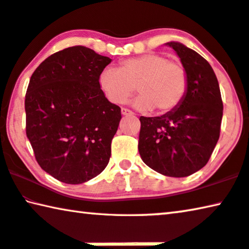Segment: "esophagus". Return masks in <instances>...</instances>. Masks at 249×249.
<instances>
[{
  "instance_id": "obj_1",
  "label": "esophagus",
  "mask_w": 249,
  "mask_h": 249,
  "mask_svg": "<svg viewBox=\"0 0 249 249\" xmlns=\"http://www.w3.org/2000/svg\"><path fill=\"white\" fill-rule=\"evenodd\" d=\"M121 113L124 114V116H128V114H133L132 111H130L129 109H125V108H121Z\"/></svg>"
}]
</instances>
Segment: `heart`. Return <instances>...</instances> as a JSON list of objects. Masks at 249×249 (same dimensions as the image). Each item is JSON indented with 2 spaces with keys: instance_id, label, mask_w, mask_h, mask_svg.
I'll return each mask as SVG.
<instances>
[{
  "instance_id": "1",
  "label": "heart",
  "mask_w": 249,
  "mask_h": 249,
  "mask_svg": "<svg viewBox=\"0 0 249 249\" xmlns=\"http://www.w3.org/2000/svg\"><path fill=\"white\" fill-rule=\"evenodd\" d=\"M99 86L110 102L122 105L136 88L141 95L135 101L140 111H174L186 97L188 75L182 64L158 53H146L121 61L119 68H107L99 75Z\"/></svg>"
}]
</instances>
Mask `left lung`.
Returning a JSON list of instances; mask_svg holds the SVG:
<instances>
[{
	"label": "left lung",
	"mask_w": 249,
	"mask_h": 249,
	"mask_svg": "<svg viewBox=\"0 0 249 249\" xmlns=\"http://www.w3.org/2000/svg\"><path fill=\"white\" fill-rule=\"evenodd\" d=\"M188 75L186 97L161 117H140L138 149L142 161L157 173L187 177L212 156L219 139L223 100L207 60L178 42H169Z\"/></svg>",
	"instance_id": "8db88e82"
}]
</instances>
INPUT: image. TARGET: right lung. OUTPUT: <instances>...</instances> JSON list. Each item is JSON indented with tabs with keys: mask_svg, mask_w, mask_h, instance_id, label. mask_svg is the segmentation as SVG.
<instances>
[{
	"mask_svg": "<svg viewBox=\"0 0 249 249\" xmlns=\"http://www.w3.org/2000/svg\"><path fill=\"white\" fill-rule=\"evenodd\" d=\"M111 59L75 45L36 69L25 94V130L37 163L78 185L105 170L121 109L106 98L99 75Z\"/></svg>",
	"mask_w": 249,
	"mask_h": 249,
	"instance_id": "obj_1",
	"label": "right lung"
}]
</instances>
